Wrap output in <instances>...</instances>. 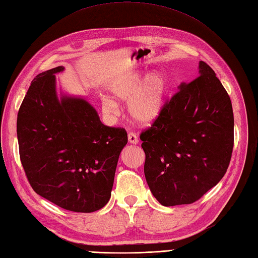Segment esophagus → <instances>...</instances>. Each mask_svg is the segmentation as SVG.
Segmentation results:
<instances>
[{
    "instance_id": "34e87169",
    "label": "esophagus",
    "mask_w": 258,
    "mask_h": 258,
    "mask_svg": "<svg viewBox=\"0 0 258 258\" xmlns=\"http://www.w3.org/2000/svg\"><path fill=\"white\" fill-rule=\"evenodd\" d=\"M128 140H129L130 144H133V145H137L139 142L138 137L136 136L135 133H129L128 134Z\"/></svg>"
}]
</instances>
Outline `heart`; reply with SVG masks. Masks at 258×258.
I'll return each mask as SVG.
<instances>
[{
    "label": "heart",
    "mask_w": 258,
    "mask_h": 258,
    "mask_svg": "<svg viewBox=\"0 0 258 258\" xmlns=\"http://www.w3.org/2000/svg\"><path fill=\"white\" fill-rule=\"evenodd\" d=\"M145 74L129 72L114 79L111 91L116 98L128 101L131 117L141 123H150L161 114L167 100L169 84L162 73L152 72L144 78ZM102 107L109 112L118 110L116 101L104 98Z\"/></svg>",
    "instance_id": "obj_1"
}]
</instances>
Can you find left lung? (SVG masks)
Segmentation results:
<instances>
[{
    "instance_id": "8db88e82",
    "label": "left lung",
    "mask_w": 258,
    "mask_h": 258,
    "mask_svg": "<svg viewBox=\"0 0 258 258\" xmlns=\"http://www.w3.org/2000/svg\"><path fill=\"white\" fill-rule=\"evenodd\" d=\"M199 75L179 86L161 114L140 135L147 183L164 207L198 201L221 181L231 161L230 96L202 60Z\"/></svg>"
}]
</instances>
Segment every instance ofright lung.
Listing matches in <instances>:
<instances>
[{
    "label": "right lung",
    "instance_id": "1",
    "mask_svg": "<svg viewBox=\"0 0 258 258\" xmlns=\"http://www.w3.org/2000/svg\"><path fill=\"white\" fill-rule=\"evenodd\" d=\"M58 66L33 79L17 113L20 158L38 196L58 207L90 213L111 196L119 154L127 145L123 128L101 123L81 97L56 94Z\"/></svg>",
    "mask_w": 258,
    "mask_h": 258
}]
</instances>
